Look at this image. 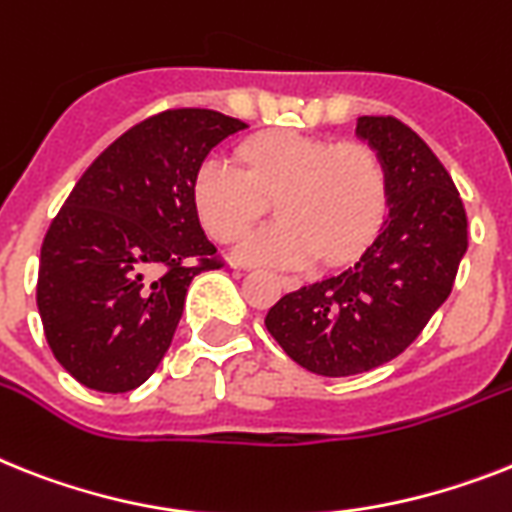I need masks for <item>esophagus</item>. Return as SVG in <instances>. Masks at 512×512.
Instances as JSON below:
<instances>
[{
    "instance_id": "esophagus-1",
    "label": "esophagus",
    "mask_w": 512,
    "mask_h": 512,
    "mask_svg": "<svg viewBox=\"0 0 512 512\" xmlns=\"http://www.w3.org/2000/svg\"><path fill=\"white\" fill-rule=\"evenodd\" d=\"M280 285L285 287V290H295V287L301 285V280H298V277H287V274H282Z\"/></svg>"
}]
</instances>
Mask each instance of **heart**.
Masks as SVG:
<instances>
[{
	"mask_svg": "<svg viewBox=\"0 0 512 512\" xmlns=\"http://www.w3.org/2000/svg\"><path fill=\"white\" fill-rule=\"evenodd\" d=\"M230 156H209L193 180V204L211 238L235 243L277 196L282 222L253 232L238 246L240 261L306 266L322 256L340 264L356 256L387 206V172L377 151L319 135L280 130L251 138Z\"/></svg>",
	"mask_w": 512,
	"mask_h": 512,
	"instance_id": "obj_1",
	"label": "heart"
}]
</instances>
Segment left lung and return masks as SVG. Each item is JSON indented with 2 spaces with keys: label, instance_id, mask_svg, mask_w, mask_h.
Wrapping results in <instances>:
<instances>
[{
  "label": "left lung",
  "instance_id": "left-lung-1",
  "mask_svg": "<svg viewBox=\"0 0 512 512\" xmlns=\"http://www.w3.org/2000/svg\"><path fill=\"white\" fill-rule=\"evenodd\" d=\"M356 135L387 172V217L345 272L282 295L269 335L298 366L353 377L398 358L453 290L468 219L450 172L395 117H358Z\"/></svg>",
  "mask_w": 512,
  "mask_h": 512
}]
</instances>
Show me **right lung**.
I'll return each instance as SVG.
<instances>
[{
	"label": "right lung",
	"mask_w": 512,
	"mask_h": 512,
	"mask_svg": "<svg viewBox=\"0 0 512 512\" xmlns=\"http://www.w3.org/2000/svg\"><path fill=\"white\" fill-rule=\"evenodd\" d=\"M246 122L167 109L138 122L83 172L46 230L36 303L54 358L83 387L128 392L151 377L190 280L219 269L193 204L209 151Z\"/></svg>",
	"instance_id": "obj_1"
}]
</instances>
